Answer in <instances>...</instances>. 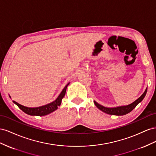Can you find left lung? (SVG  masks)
<instances>
[{
	"label": "left lung",
	"instance_id": "left-lung-1",
	"mask_svg": "<svg viewBox=\"0 0 156 156\" xmlns=\"http://www.w3.org/2000/svg\"><path fill=\"white\" fill-rule=\"evenodd\" d=\"M146 92H147V88L146 89V90L144 92L143 94H142L139 99H137L135 101L133 102V103L126 106H118V107H114V108H107V107H105V106H102L99 104H98L96 101H94V103L98 108L101 110V111H103V112L106 114H110V115H126L128 113H129L131 111H132L133 109H134L136 107V106L143 100L146 94Z\"/></svg>",
	"mask_w": 156,
	"mask_h": 156
}]
</instances>
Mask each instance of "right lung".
Listing matches in <instances>:
<instances>
[{"mask_svg":"<svg viewBox=\"0 0 156 156\" xmlns=\"http://www.w3.org/2000/svg\"><path fill=\"white\" fill-rule=\"evenodd\" d=\"M70 83H68L65 87L63 88V91H61V93L58 96V97L54 101L51 102V103H49L48 105H44L42 106H39V107H36V108H29V107H26V106H24L23 105H21L19 103H17V102L13 101L14 103H15L18 107L23 112L26 114H27L30 115H38V116H42V115H46L47 114H49L51 113L53 111H55V110L57 109L58 106L61 105V101L62 99L64 97L66 88H67V86L69 85Z\"/></svg>","mask_w":156,"mask_h":156,"instance_id":"right-lung-1","label":"right lung"}]
</instances>
